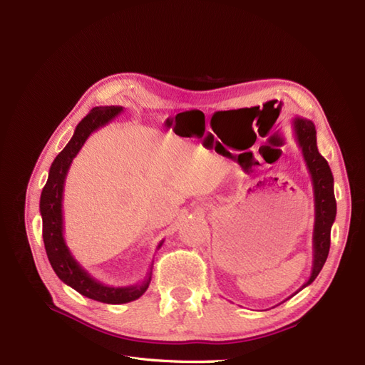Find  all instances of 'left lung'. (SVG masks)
<instances>
[{"label":"left lung","instance_id":"1","mask_svg":"<svg viewBox=\"0 0 365 365\" xmlns=\"http://www.w3.org/2000/svg\"><path fill=\"white\" fill-rule=\"evenodd\" d=\"M291 126L298 146L302 149L309 175H311L315 207L312 235V269L307 282L298 289L302 291L317 279V275L326 263L330 248V230H332L336 216V201L334 193V176L332 172H330L327 161L318 152L317 130L312 120H307L304 117H294Z\"/></svg>","mask_w":365,"mask_h":365}]
</instances>
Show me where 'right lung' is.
Instances as JSON below:
<instances>
[{
    "label": "right lung",
    "mask_w": 365,
    "mask_h": 365,
    "mask_svg": "<svg viewBox=\"0 0 365 365\" xmlns=\"http://www.w3.org/2000/svg\"><path fill=\"white\" fill-rule=\"evenodd\" d=\"M120 113H123V106H96L91 109L90 114L81 120V123L74 129V134L68 145L59 152V155L51 163L48 180L46 187L42 189L39 201V212L42 216V239L51 268L58 277L65 284L71 286L74 291L91 298V300L108 304H123L140 298L149 288L152 268H149L145 280L130 286H109L94 279L74 259L67 242H65L62 201L65 180H67L73 160L85 145L88 137L97 129L106 126ZM163 242L164 240L160 242L157 250L161 248Z\"/></svg>",
    "instance_id": "add662e5"
}]
</instances>
